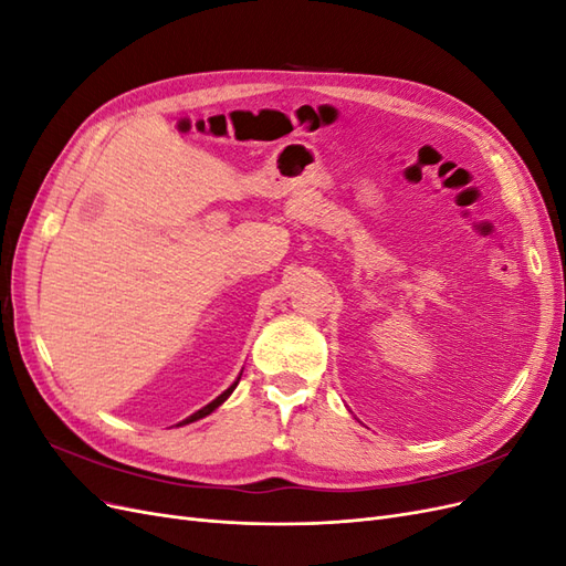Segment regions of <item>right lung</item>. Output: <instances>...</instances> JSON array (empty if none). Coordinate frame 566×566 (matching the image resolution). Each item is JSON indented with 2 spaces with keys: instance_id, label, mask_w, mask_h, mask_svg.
<instances>
[{
  "instance_id": "add662e5",
  "label": "right lung",
  "mask_w": 566,
  "mask_h": 566,
  "mask_svg": "<svg viewBox=\"0 0 566 566\" xmlns=\"http://www.w3.org/2000/svg\"><path fill=\"white\" fill-rule=\"evenodd\" d=\"M243 375V373H241ZM241 375H238V378H235V382L229 387V389H224V391H221L219 394V397L214 399V401H210L208 406H202L200 410H196V413L193 416H188L186 420H181L177 427H181V424H188V422H196V420H200V418H205V416H210L212 413V410H217L221 403H224L229 397H231V394H233V389L238 387V382H241Z\"/></svg>"
}]
</instances>
